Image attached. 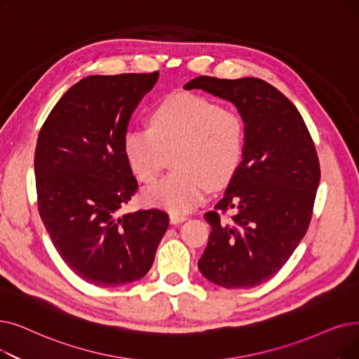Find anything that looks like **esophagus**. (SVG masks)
Masks as SVG:
<instances>
[{
    "label": "esophagus",
    "mask_w": 359,
    "mask_h": 359,
    "mask_svg": "<svg viewBox=\"0 0 359 359\" xmlns=\"http://www.w3.org/2000/svg\"><path fill=\"white\" fill-rule=\"evenodd\" d=\"M184 220H188V217H186V215L175 214V212L170 214V223H171V224H180V223H183Z\"/></svg>",
    "instance_id": "obj_1"
}]
</instances>
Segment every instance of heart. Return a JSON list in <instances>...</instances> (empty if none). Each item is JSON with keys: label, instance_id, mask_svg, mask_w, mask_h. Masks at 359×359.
<instances>
[{"label": "heart", "instance_id": "1", "mask_svg": "<svg viewBox=\"0 0 359 359\" xmlns=\"http://www.w3.org/2000/svg\"><path fill=\"white\" fill-rule=\"evenodd\" d=\"M245 130L241 116L217 102L175 93L149 113V129L130 128L123 148L135 176L151 184L168 163L176 171L144 195L148 205L175 214L204 204L212 188H222L235 175L243 154Z\"/></svg>", "mask_w": 359, "mask_h": 359}]
</instances>
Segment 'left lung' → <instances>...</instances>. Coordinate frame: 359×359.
Listing matches in <instances>:
<instances>
[{
    "label": "left lung",
    "instance_id": "obj_1",
    "mask_svg": "<svg viewBox=\"0 0 359 359\" xmlns=\"http://www.w3.org/2000/svg\"><path fill=\"white\" fill-rule=\"evenodd\" d=\"M184 89L230 101L245 124L243 155L224 196L204 217L211 226L198 267L227 289L266 283L299 245L320 183L317 151L296 107L266 81L199 76ZM233 210L230 221L221 214Z\"/></svg>",
    "mask_w": 359,
    "mask_h": 359
}]
</instances>
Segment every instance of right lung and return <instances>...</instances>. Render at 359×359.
<instances>
[{"label": "right lung", "mask_w": 359, "mask_h": 359, "mask_svg": "<svg viewBox=\"0 0 359 359\" xmlns=\"http://www.w3.org/2000/svg\"><path fill=\"white\" fill-rule=\"evenodd\" d=\"M158 74L85 77L54 105L38 136L41 218L69 269L93 286L142 278L168 227L158 208L117 215L137 191L123 137Z\"/></svg>", "instance_id": "right-lung-1"}]
</instances>
